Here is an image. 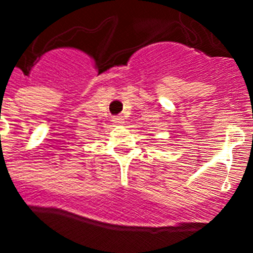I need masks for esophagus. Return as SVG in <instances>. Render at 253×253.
I'll return each mask as SVG.
<instances>
[{
	"label": "esophagus",
	"mask_w": 253,
	"mask_h": 253,
	"mask_svg": "<svg viewBox=\"0 0 253 253\" xmlns=\"http://www.w3.org/2000/svg\"><path fill=\"white\" fill-rule=\"evenodd\" d=\"M113 122H114V124H122V123H123L122 116H116V118H114Z\"/></svg>",
	"instance_id": "obj_1"
}]
</instances>
